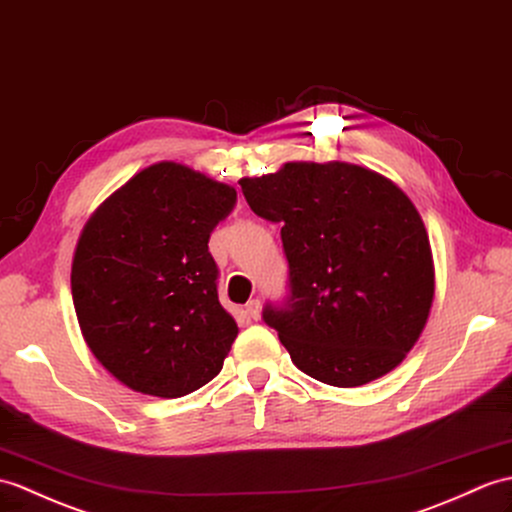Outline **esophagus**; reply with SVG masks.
Instances as JSON below:
<instances>
[{
	"label": "esophagus",
	"instance_id": "34e87169",
	"mask_svg": "<svg viewBox=\"0 0 512 512\" xmlns=\"http://www.w3.org/2000/svg\"><path fill=\"white\" fill-rule=\"evenodd\" d=\"M246 314H248V318H253V320H257V318L261 316V303H259L257 299H253V301H248V303H246Z\"/></svg>",
	"mask_w": 512,
	"mask_h": 512
}]
</instances>
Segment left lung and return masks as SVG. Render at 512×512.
<instances>
[{
  "label": "left lung",
  "instance_id": "obj_1",
  "mask_svg": "<svg viewBox=\"0 0 512 512\" xmlns=\"http://www.w3.org/2000/svg\"><path fill=\"white\" fill-rule=\"evenodd\" d=\"M240 185L257 216L281 224L292 296L264 320L296 368L338 388L397 368L436 290L430 237L406 192L347 161H288Z\"/></svg>",
  "mask_w": 512,
  "mask_h": 512
}]
</instances>
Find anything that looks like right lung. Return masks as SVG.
<instances>
[{"instance_id": "1", "label": "right lung", "mask_w": 512, "mask_h": 512, "mask_svg": "<svg viewBox=\"0 0 512 512\" xmlns=\"http://www.w3.org/2000/svg\"><path fill=\"white\" fill-rule=\"evenodd\" d=\"M235 196L227 183L159 161L82 227L71 259L80 334L130 390L176 399L222 371L240 327L218 301L207 244Z\"/></svg>"}]
</instances>
